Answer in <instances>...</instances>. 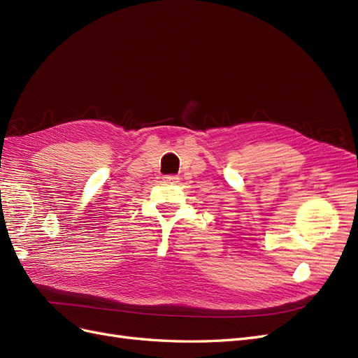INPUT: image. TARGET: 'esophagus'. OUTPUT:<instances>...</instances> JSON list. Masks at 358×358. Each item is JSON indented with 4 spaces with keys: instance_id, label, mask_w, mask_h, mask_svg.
Masks as SVG:
<instances>
[{
    "instance_id": "1",
    "label": "esophagus",
    "mask_w": 358,
    "mask_h": 358,
    "mask_svg": "<svg viewBox=\"0 0 358 358\" xmlns=\"http://www.w3.org/2000/svg\"><path fill=\"white\" fill-rule=\"evenodd\" d=\"M164 180L169 182V183H176V182H179V178L175 176V175H169V176L164 178Z\"/></svg>"
}]
</instances>
